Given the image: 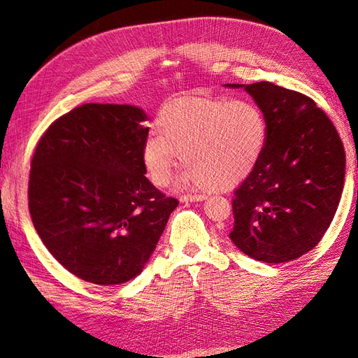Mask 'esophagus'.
Wrapping results in <instances>:
<instances>
[{
	"label": "esophagus",
	"mask_w": 358,
	"mask_h": 358,
	"mask_svg": "<svg viewBox=\"0 0 358 358\" xmlns=\"http://www.w3.org/2000/svg\"><path fill=\"white\" fill-rule=\"evenodd\" d=\"M206 197L204 196H201V194H188V196H182L179 200L182 201V203H188V201H201V200H204Z\"/></svg>",
	"instance_id": "obj_1"
}]
</instances>
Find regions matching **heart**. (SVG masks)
<instances>
[{
	"label": "heart",
	"instance_id": "b5f03b06",
	"mask_svg": "<svg viewBox=\"0 0 358 358\" xmlns=\"http://www.w3.org/2000/svg\"><path fill=\"white\" fill-rule=\"evenodd\" d=\"M158 136L142 148L143 164L157 187H166L182 157L183 187L229 189L258 164L267 140V119L255 101L185 96L166 104Z\"/></svg>",
	"mask_w": 358,
	"mask_h": 358
}]
</instances>
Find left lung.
<instances>
[{
    "mask_svg": "<svg viewBox=\"0 0 358 358\" xmlns=\"http://www.w3.org/2000/svg\"><path fill=\"white\" fill-rule=\"evenodd\" d=\"M227 86L251 95L268 125L262 158L234 191L230 239L258 262H291L318 245L338 210L342 140L306 95L272 82Z\"/></svg>",
    "mask_w": 358,
    "mask_h": 358,
    "instance_id": "left-lung-1",
    "label": "left lung"
}]
</instances>
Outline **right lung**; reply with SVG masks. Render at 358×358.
Returning a JSON list of instances; mask_svg holds the SVG:
<instances>
[{
  "instance_id": "1",
  "label": "right lung",
  "mask_w": 358,
  "mask_h": 358,
  "mask_svg": "<svg viewBox=\"0 0 358 358\" xmlns=\"http://www.w3.org/2000/svg\"><path fill=\"white\" fill-rule=\"evenodd\" d=\"M146 117L129 104L79 106L46 129L32 157V224L57 262L86 282L140 275L179 204L145 176Z\"/></svg>"
}]
</instances>
